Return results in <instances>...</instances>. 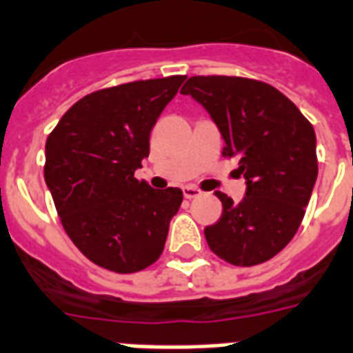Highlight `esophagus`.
Masks as SVG:
<instances>
[{
  "label": "esophagus",
  "mask_w": 353,
  "mask_h": 353,
  "mask_svg": "<svg viewBox=\"0 0 353 353\" xmlns=\"http://www.w3.org/2000/svg\"><path fill=\"white\" fill-rule=\"evenodd\" d=\"M201 194L200 188L192 187V185H187V187H183V196L187 198V200H192V198H198Z\"/></svg>",
  "instance_id": "obj_1"
}]
</instances>
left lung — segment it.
<instances>
[{
  "mask_svg": "<svg viewBox=\"0 0 353 353\" xmlns=\"http://www.w3.org/2000/svg\"><path fill=\"white\" fill-rule=\"evenodd\" d=\"M181 94L209 112L224 139V155L239 161V174L246 179V196L239 203L214 192L222 216L205 228L209 248L235 266L272 259L302 224L319 176L313 125L263 81L196 75Z\"/></svg>",
  "mask_w": 353,
  "mask_h": 353,
  "instance_id": "1",
  "label": "left lung"
}]
</instances>
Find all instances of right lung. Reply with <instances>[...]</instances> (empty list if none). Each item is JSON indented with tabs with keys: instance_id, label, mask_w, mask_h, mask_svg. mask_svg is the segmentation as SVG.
Segmentation results:
<instances>
[{
	"instance_id": "right-lung-1",
	"label": "right lung",
	"mask_w": 353,
	"mask_h": 353,
	"mask_svg": "<svg viewBox=\"0 0 353 353\" xmlns=\"http://www.w3.org/2000/svg\"><path fill=\"white\" fill-rule=\"evenodd\" d=\"M185 75L133 81L72 105L46 141V185L64 230L85 257L133 274L163 254L183 192L155 190L134 170L150 133Z\"/></svg>"
}]
</instances>
